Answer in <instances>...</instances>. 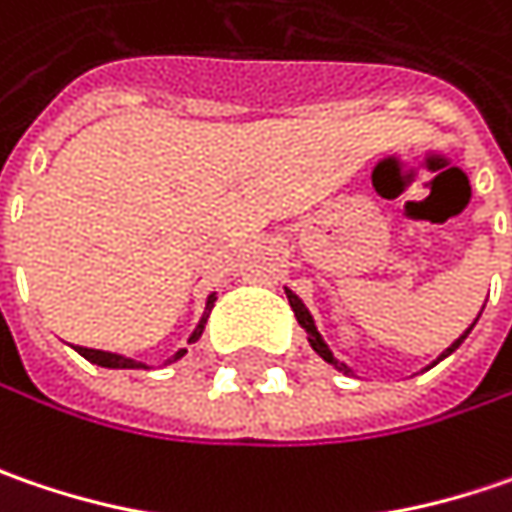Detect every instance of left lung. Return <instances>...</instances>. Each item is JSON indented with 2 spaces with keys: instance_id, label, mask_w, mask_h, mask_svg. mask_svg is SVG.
<instances>
[{
  "instance_id": "1",
  "label": "left lung",
  "mask_w": 512,
  "mask_h": 512,
  "mask_svg": "<svg viewBox=\"0 0 512 512\" xmlns=\"http://www.w3.org/2000/svg\"><path fill=\"white\" fill-rule=\"evenodd\" d=\"M285 294H288V302H291V308H294L296 320H299V325H302V328H305V334H308V343H311V348H314V351L320 354L325 363H331V366H334V369H337V371H343V374H351V369H348L345 363H340V360H337V357L331 354V348L322 343L320 331H317V325H314V320H311L308 308L302 305V299H299V296H296V294H291V291H285ZM478 317H481V314H478ZM475 322H478V320H475ZM475 322H473V325H475ZM473 325H470V328H467V331H464V334H461V337H458L455 343L449 345L447 351H444V354H441L438 360H444V357H449V354H452V351H455L458 345L464 343V340H467V334L473 331ZM438 360H435V363H438ZM435 363H432V366H435Z\"/></svg>"
}]
</instances>
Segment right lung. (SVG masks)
Returning a JSON list of instances; mask_svg holds the SVG:
<instances>
[{
	"mask_svg": "<svg viewBox=\"0 0 512 512\" xmlns=\"http://www.w3.org/2000/svg\"><path fill=\"white\" fill-rule=\"evenodd\" d=\"M213 302H216V296H210L207 299V311H204V317H201V322L195 325V331H192L190 343H195L201 334H204V325H207V317H210V311H213ZM77 351L89 360V363H94V366H103V369H146L143 363H135V360H129V357H120V354H109V351H97V348H83V345H77ZM187 354V348H181L172 360H167V363H175V360H181Z\"/></svg>",
	"mask_w": 512,
	"mask_h": 512,
	"instance_id": "add662e5",
	"label": "right lung"
}]
</instances>
